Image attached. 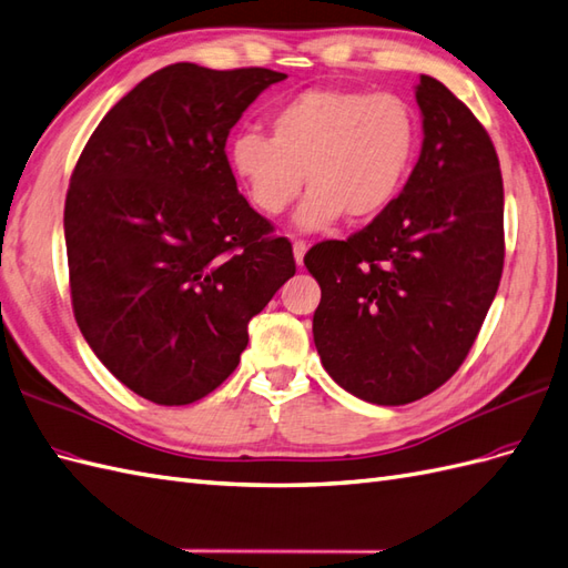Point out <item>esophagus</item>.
<instances>
[{
	"mask_svg": "<svg viewBox=\"0 0 568 568\" xmlns=\"http://www.w3.org/2000/svg\"><path fill=\"white\" fill-rule=\"evenodd\" d=\"M305 251H308V243L305 241H294V257H296V263L298 265H303V255H305Z\"/></svg>",
	"mask_w": 568,
	"mask_h": 568,
	"instance_id": "esophagus-1",
	"label": "esophagus"
}]
</instances>
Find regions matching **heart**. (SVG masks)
<instances>
[{
	"instance_id": "1",
	"label": "heart",
	"mask_w": 568,
	"mask_h": 568,
	"mask_svg": "<svg viewBox=\"0 0 568 568\" xmlns=\"http://www.w3.org/2000/svg\"><path fill=\"white\" fill-rule=\"evenodd\" d=\"M418 148V119L394 93L358 88H311L280 104L270 138L239 133L229 162L251 203L277 217L303 191V229H325L346 214L373 220L402 191Z\"/></svg>"
}]
</instances>
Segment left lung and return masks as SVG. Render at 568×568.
<instances>
[{
  "label": "left lung",
  "mask_w": 568,
  "mask_h": 568,
  "mask_svg": "<svg viewBox=\"0 0 568 568\" xmlns=\"http://www.w3.org/2000/svg\"><path fill=\"white\" fill-rule=\"evenodd\" d=\"M416 100L423 148L404 191L303 263L322 298L313 339L336 385L377 406L442 387L478 336L504 267V186L493 141L433 75Z\"/></svg>",
  "instance_id": "1"
}]
</instances>
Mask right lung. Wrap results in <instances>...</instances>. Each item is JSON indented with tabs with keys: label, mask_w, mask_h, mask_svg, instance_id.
<instances>
[{
	"label": "right lung",
	"mask_w": 568,
	"mask_h": 568,
	"mask_svg": "<svg viewBox=\"0 0 568 568\" xmlns=\"http://www.w3.org/2000/svg\"><path fill=\"white\" fill-rule=\"evenodd\" d=\"M286 73L164 67L85 143L64 205L69 286L88 346L160 406L217 389L248 322L296 274L291 243L236 189L226 138Z\"/></svg>",
	"instance_id": "obj_1"
}]
</instances>
